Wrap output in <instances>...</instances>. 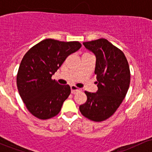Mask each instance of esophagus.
<instances>
[{
	"label": "esophagus",
	"mask_w": 152,
	"mask_h": 152,
	"mask_svg": "<svg viewBox=\"0 0 152 152\" xmlns=\"http://www.w3.org/2000/svg\"><path fill=\"white\" fill-rule=\"evenodd\" d=\"M71 94H76V92L80 91H81L80 88H77V87H76V86H74V85H72V86H71Z\"/></svg>",
	"instance_id": "obj_1"
}]
</instances>
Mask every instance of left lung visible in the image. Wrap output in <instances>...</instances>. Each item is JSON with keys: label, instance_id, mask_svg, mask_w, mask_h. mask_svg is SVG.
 <instances>
[{"label": "left lung", "instance_id": "left-lung-1", "mask_svg": "<svg viewBox=\"0 0 152 152\" xmlns=\"http://www.w3.org/2000/svg\"><path fill=\"white\" fill-rule=\"evenodd\" d=\"M95 54V74L98 91H85L86 103L80 105L83 116L94 121H102L114 114L126 96L130 84V69L124 53L105 38L83 42Z\"/></svg>", "mask_w": 152, "mask_h": 152}]
</instances>
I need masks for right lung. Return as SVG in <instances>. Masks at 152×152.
I'll use <instances>...</instances> for the list:
<instances>
[{"mask_svg": "<svg viewBox=\"0 0 152 152\" xmlns=\"http://www.w3.org/2000/svg\"><path fill=\"white\" fill-rule=\"evenodd\" d=\"M81 47L78 41L64 42L48 38L27 51L19 66L17 87L29 112L48 119L60 112L71 94L69 85H61L52 76L66 58Z\"/></svg>", "mask_w": 152, "mask_h": 152, "instance_id": "obj_1", "label": "right lung"}]
</instances>
